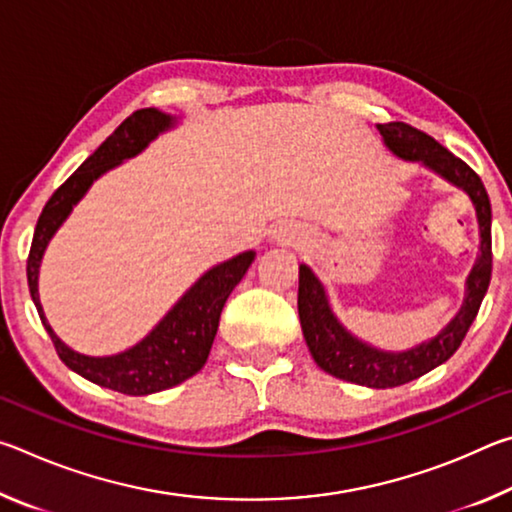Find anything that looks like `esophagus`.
Wrapping results in <instances>:
<instances>
[{
  "label": "esophagus",
  "mask_w": 512,
  "mask_h": 512,
  "mask_svg": "<svg viewBox=\"0 0 512 512\" xmlns=\"http://www.w3.org/2000/svg\"><path fill=\"white\" fill-rule=\"evenodd\" d=\"M280 241H282V244H289V241H291V237H287V235H282V239H280Z\"/></svg>",
  "instance_id": "esophagus-1"
}]
</instances>
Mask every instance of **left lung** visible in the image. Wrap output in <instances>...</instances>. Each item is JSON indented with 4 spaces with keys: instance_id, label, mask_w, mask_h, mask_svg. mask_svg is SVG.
<instances>
[{
    "instance_id": "left-lung-1",
    "label": "left lung",
    "mask_w": 512,
    "mask_h": 512,
    "mask_svg": "<svg viewBox=\"0 0 512 512\" xmlns=\"http://www.w3.org/2000/svg\"><path fill=\"white\" fill-rule=\"evenodd\" d=\"M379 133L384 135L388 149L400 155L404 160L424 162L429 169L438 171L449 183L463 187L470 194L476 207V219L481 228V255L474 271L467 280V298L465 307L449 323L436 339L422 343L409 352L391 354L368 348L350 336L334 318L332 309L327 305L325 291L316 280V275L305 264H300V284H298V314L300 325L305 332V341L314 361L332 377H339L352 384H361L368 388H395L406 381L422 377L424 372L433 370L445 363L452 354L461 348L467 329L479 314L481 300L488 291L492 275V210L490 198L481 183L479 173L470 164L438 144L431 135L404 121H391V124H379Z\"/></svg>"
}]
</instances>
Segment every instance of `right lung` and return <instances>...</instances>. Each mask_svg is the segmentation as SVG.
<instances>
[{
	"label": "right lung",
	"instance_id": "add662e5",
	"mask_svg": "<svg viewBox=\"0 0 512 512\" xmlns=\"http://www.w3.org/2000/svg\"><path fill=\"white\" fill-rule=\"evenodd\" d=\"M169 126L171 117L155 108L135 110L131 117L121 121L115 133L51 194L47 205L42 207L27 259L31 298L36 302L42 325L49 332L60 361L67 368L79 372L81 377L90 379L92 384L124 395H149L164 391V388L176 386L180 381L196 375L205 366L225 300L241 282V277L246 275L255 257V253L248 250V253L230 259V262L214 266L185 293V298L164 316L162 323L142 343L115 354V357L97 359L69 350L54 334V329L47 325L38 300V266L51 235L72 212V205H76V201L88 192V187L103 171L140 153L155 135Z\"/></svg>",
	"mask_w": 512,
	"mask_h": 512
}]
</instances>
